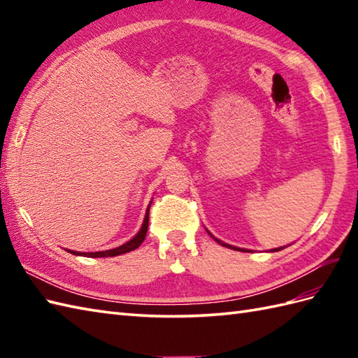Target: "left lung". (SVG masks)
Returning <instances> with one entry per match:
<instances>
[{
  "label": "left lung",
  "mask_w": 358,
  "mask_h": 358,
  "mask_svg": "<svg viewBox=\"0 0 358 358\" xmlns=\"http://www.w3.org/2000/svg\"><path fill=\"white\" fill-rule=\"evenodd\" d=\"M208 234L210 235L212 238H214L218 245H222V246H224V248H229V249H234V250H240V252H250V250H248V249H241V248H237V246H232V245H227V243H224V241H222V240H218L217 237H214V235H212L209 231H208ZM281 249H285V246H281V248H277V249H271V252H277V250H281Z\"/></svg>",
  "instance_id": "left-lung-1"
}]
</instances>
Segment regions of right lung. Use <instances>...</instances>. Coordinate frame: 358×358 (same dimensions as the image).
<instances>
[{
    "label": "right lung",
    "instance_id": "right-lung-1",
    "mask_svg": "<svg viewBox=\"0 0 358 358\" xmlns=\"http://www.w3.org/2000/svg\"><path fill=\"white\" fill-rule=\"evenodd\" d=\"M152 203V201H150ZM150 203L146 209V215H144L143 220V224L140 227V231L136 232L135 237H132L129 241H126L124 245H121L118 248H113V249H108V250H98V252H78V250H71V249H66L67 252H71L73 255H80V257H92V258H100V257H115V255H121V254H126V252H131V250L138 248L141 243L146 238V234H148V226H149V209H150Z\"/></svg>",
    "mask_w": 358,
    "mask_h": 358
}]
</instances>
